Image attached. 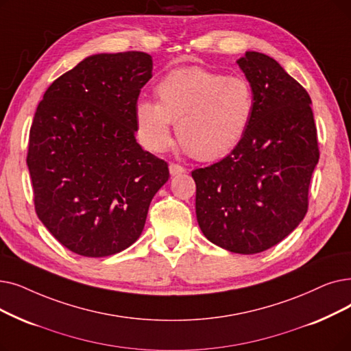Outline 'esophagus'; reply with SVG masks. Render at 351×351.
Masks as SVG:
<instances>
[{
    "label": "esophagus",
    "mask_w": 351,
    "mask_h": 351,
    "mask_svg": "<svg viewBox=\"0 0 351 351\" xmlns=\"http://www.w3.org/2000/svg\"><path fill=\"white\" fill-rule=\"evenodd\" d=\"M169 172H171L172 176H176V175L184 173V172H185V167L178 165V163H171V165H169Z\"/></svg>",
    "instance_id": "34e87169"
}]
</instances>
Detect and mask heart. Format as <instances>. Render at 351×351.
Wrapping results in <instances>:
<instances>
[{"instance_id": "heart-1", "label": "heart", "mask_w": 351, "mask_h": 351, "mask_svg": "<svg viewBox=\"0 0 351 351\" xmlns=\"http://www.w3.org/2000/svg\"><path fill=\"white\" fill-rule=\"evenodd\" d=\"M155 91L159 103L136 106L139 136L154 152L171 145L175 121L178 139L191 155L218 159L242 141L255 112L254 87L242 75L182 69L166 74Z\"/></svg>"}]
</instances>
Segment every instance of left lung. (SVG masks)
I'll list each match as a JSON object with an SVG mask.
<instances>
[{"mask_svg":"<svg viewBox=\"0 0 351 351\" xmlns=\"http://www.w3.org/2000/svg\"><path fill=\"white\" fill-rule=\"evenodd\" d=\"M237 63L254 87L251 125L230 155L192 178L204 235L248 255L277 245L306 217L319 150L307 90L263 53Z\"/></svg>","mask_w":351,"mask_h":351,"instance_id":"1","label":"left lung"}]
</instances>
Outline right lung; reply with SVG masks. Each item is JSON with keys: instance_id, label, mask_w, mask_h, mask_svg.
<instances>
[{"instance_id": "add662e5", "label": "right lung", "mask_w": 351, "mask_h": 351, "mask_svg": "<svg viewBox=\"0 0 351 351\" xmlns=\"http://www.w3.org/2000/svg\"><path fill=\"white\" fill-rule=\"evenodd\" d=\"M152 77L142 51L95 54L45 90L29 129L34 208L74 254L109 256L143 231L152 197L169 179L136 142V106Z\"/></svg>"}]
</instances>
